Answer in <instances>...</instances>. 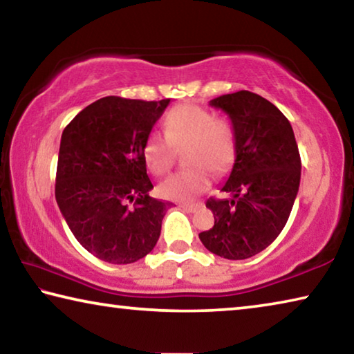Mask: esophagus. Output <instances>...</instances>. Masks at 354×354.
<instances>
[{"instance_id": "34e87169", "label": "esophagus", "mask_w": 354, "mask_h": 354, "mask_svg": "<svg viewBox=\"0 0 354 354\" xmlns=\"http://www.w3.org/2000/svg\"><path fill=\"white\" fill-rule=\"evenodd\" d=\"M179 207L184 209L185 212H196L198 209H201V205H185V203H181Z\"/></svg>"}]
</instances>
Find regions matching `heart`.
<instances>
[{"label": "heart", "instance_id": "heart-1", "mask_svg": "<svg viewBox=\"0 0 354 354\" xmlns=\"http://www.w3.org/2000/svg\"><path fill=\"white\" fill-rule=\"evenodd\" d=\"M164 134L151 133L142 143V158L148 170L159 176L170 170L173 148L184 149V160L190 169L173 173L159 185L164 198L194 200L212 181L211 171L225 175L236 159L237 137L232 124L215 118L212 112L195 104L171 109L164 118Z\"/></svg>", "mask_w": 354, "mask_h": 354}]
</instances>
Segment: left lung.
Masks as SVG:
<instances>
[{
    "label": "left lung",
    "mask_w": 354,
    "mask_h": 354,
    "mask_svg": "<svg viewBox=\"0 0 354 354\" xmlns=\"http://www.w3.org/2000/svg\"><path fill=\"white\" fill-rule=\"evenodd\" d=\"M209 106L223 111L237 137V151L221 192L231 198L207 200L214 226L200 241L225 259H248L283 231L295 203L301 160L289 120L253 92L221 95Z\"/></svg>",
    "instance_id": "left-lung-1"
}]
</instances>
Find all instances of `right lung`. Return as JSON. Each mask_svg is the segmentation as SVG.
Instances as JSON below:
<instances>
[{
	"label": "right lung",
	"instance_id": "add662e5",
	"mask_svg": "<svg viewBox=\"0 0 354 354\" xmlns=\"http://www.w3.org/2000/svg\"><path fill=\"white\" fill-rule=\"evenodd\" d=\"M169 103L104 97L64 129L56 201L76 241L101 261L133 263L160 236L170 203L149 196L142 143Z\"/></svg>",
	"mask_w": 354,
	"mask_h": 354
}]
</instances>
